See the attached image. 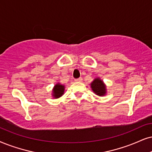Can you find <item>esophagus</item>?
Returning a JSON list of instances; mask_svg holds the SVG:
<instances>
[{
  "label": "esophagus",
  "instance_id": "obj_1",
  "mask_svg": "<svg viewBox=\"0 0 152 152\" xmlns=\"http://www.w3.org/2000/svg\"><path fill=\"white\" fill-rule=\"evenodd\" d=\"M82 80H83V78L81 77L78 78L77 79H75V81L76 82H82Z\"/></svg>",
  "mask_w": 152,
  "mask_h": 152
}]
</instances>
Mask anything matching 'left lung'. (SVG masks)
<instances>
[{
  "label": "left lung",
  "mask_w": 152,
  "mask_h": 152,
  "mask_svg": "<svg viewBox=\"0 0 152 152\" xmlns=\"http://www.w3.org/2000/svg\"><path fill=\"white\" fill-rule=\"evenodd\" d=\"M90 88L96 95L103 97L107 95V86L100 78H95L90 83Z\"/></svg>",
  "instance_id": "obj_1"
}]
</instances>
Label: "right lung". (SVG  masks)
I'll use <instances>...</instances> for the list:
<instances>
[{
  "label": "right lung",
  "instance_id": "1",
  "mask_svg": "<svg viewBox=\"0 0 152 152\" xmlns=\"http://www.w3.org/2000/svg\"><path fill=\"white\" fill-rule=\"evenodd\" d=\"M65 90V86L62 85L60 83H57L52 90V96L54 99L59 98L64 95Z\"/></svg>",
  "mask_w": 152,
  "mask_h": 152
}]
</instances>
